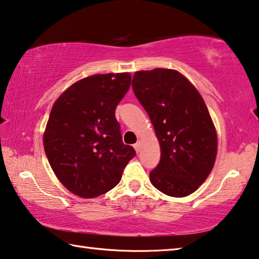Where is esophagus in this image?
<instances>
[{"instance_id":"obj_1","label":"esophagus","mask_w":259,"mask_h":259,"mask_svg":"<svg viewBox=\"0 0 259 259\" xmlns=\"http://www.w3.org/2000/svg\"><path fill=\"white\" fill-rule=\"evenodd\" d=\"M134 147H135V150H136V152L137 153H139L140 152V142H138V143H136L135 145H134Z\"/></svg>"}]
</instances>
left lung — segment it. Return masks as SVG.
<instances>
[{
	"instance_id": "8db88e82",
	"label": "left lung",
	"mask_w": 259,
	"mask_h": 259,
	"mask_svg": "<svg viewBox=\"0 0 259 259\" xmlns=\"http://www.w3.org/2000/svg\"><path fill=\"white\" fill-rule=\"evenodd\" d=\"M133 90L154 126L161 147L150 172L153 186L175 198L198 190L217 155V134L204 100L175 69L136 72Z\"/></svg>"
}]
</instances>
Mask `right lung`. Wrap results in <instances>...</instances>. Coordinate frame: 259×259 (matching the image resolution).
<instances>
[{
	"instance_id": "1",
	"label": "right lung",
	"mask_w": 259,
	"mask_h": 259,
	"mask_svg": "<svg viewBox=\"0 0 259 259\" xmlns=\"http://www.w3.org/2000/svg\"><path fill=\"white\" fill-rule=\"evenodd\" d=\"M131 84L129 73L96 74L56 100L43 135L59 182L81 198H96L120 183L134 147L122 142L115 108Z\"/></svg>"
}]
</instances>
